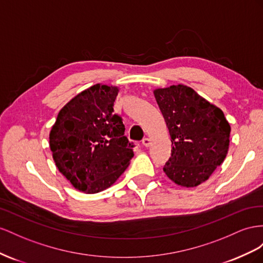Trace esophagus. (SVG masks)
<instances>
[{
	"label": "esophagus",
	"instance_id": "obj_1",
	"mask_svg": "<svg viewBox=\"0 0 263 263\" xmlns=\"http://www.w3.org/2000/svg\"><path fill=\"white\" fill-rule=\"evenodd\" d=\"M142 144H143L146 147H148L149 145H151V140H149L148 138H144L143 140H142Z\"/></svg>",
	"mask_w": 263,
	"mask_h": 263
}]
</instances>
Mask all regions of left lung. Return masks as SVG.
I'll list each match as a JSON object with an SVG mask.
<instances>
[{
  "mask_svg": "<svg viewBox=\"0 0 263 263\" xmlns=\"http://www.w3.org/2000/svg\"><path fill=\"white\" fill-rule=\"evenodd\" d=\"M153 93L173 145L164 173L187 189L206 182L228 153L231 129L223 112L185 85Z\"/></svg>",
  "mask_w": 263,
  "mask_h": 263,
  "instance_id": "1",
  "label": "left lung"
}]
</instances>
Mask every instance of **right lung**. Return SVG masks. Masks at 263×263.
I'll return each instance as SVG.
<instances>
[{"label":"right lung","mask_w":263,"mask_h":263,"mask_svg":"<svg viewBox=\"0 0 263 263\" xmlns=\"http://www.w3.org/2000/svg\"><path fill=\"white\" fill-rule=\"evenodd\" d=\"M116 86L93 85L67 102L49 133L58 171L86 194L107 190L129 166L133 145L121 117L114 115Z\"/></svg>","instance_id":"right-lung-1"}]
</instances>
